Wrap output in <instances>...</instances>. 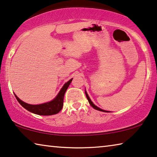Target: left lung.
Instances as JSON below:
<instances>
[{
	"mask_svg": "<svg viewBox=\"0 0 157 157\" xmlns=\"http://www.w3.org/2000/svg\"><path fill=\"white\" fill-rule=\"evenodd\" d=\"M85 94H86V98H87V100H88V101H89V104H90V105L93 107V108H94V109H96V110H99V111H102V112H108V111H106V110H102V109H101V108H99L98 107H97L96 105H94V104L93 103V102H92L91 101V99H90V98H89V96H88V94H87V93H86V91H85Z\"/></svg>",
	"mask_w": 157,
	"mask_h": 157,
	"instance_id": "left-lung-1",
	"label": "left lung"
}]
</instances>
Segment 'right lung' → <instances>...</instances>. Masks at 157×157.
<instances>
[{"label": "right lung", "mask_w": 157, "mask_h": 157, "mask_svg": "<svg viewBox=\"0 0 157 157\" xmlns=\"http://www.w3.org/2000/svg\"><path fill=\"white\" fill-rule=\"evenodd\" d=\"M72 80H73V78L70 79L68 82H67L66 84H64L63 87L57 94L55 98H54L51 101L47 102V103L39 104V105H31V104H28L20 100L15 94H14V96H15L17 100L21 104V105L31 113L39 114V115H52V114H57L61 110L63 105L64 94H65L67 89L68 88Z\"/></svg>", "instance_id": "obj_1"}]
</instances>
